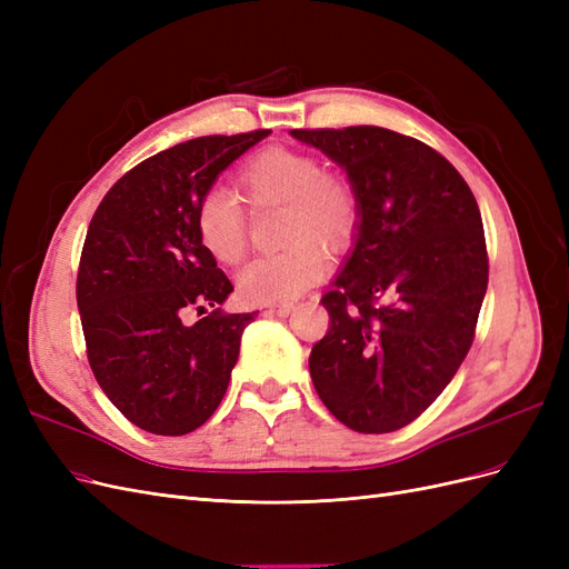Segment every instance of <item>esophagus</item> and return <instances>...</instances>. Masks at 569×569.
<instances>
[{
	"instance_id": "34e87169",
	"label": "esophagus",
	"mask_w": 569,
	"mask_h": 569,
	"mask_svg": "<svg viewBox=\"0 0 569 569\" xmlns=\"http://www.w3.org/2000/svg\"><path fill=\"white\" fill-rule=\"evenodd\" d=\"M291 311H295V303H270L266 306V313L274 318H287Z\"/></svg>"
}]
</instances>
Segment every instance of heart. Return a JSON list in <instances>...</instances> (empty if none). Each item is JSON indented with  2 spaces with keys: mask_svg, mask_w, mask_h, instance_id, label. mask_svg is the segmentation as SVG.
I'll return each mask as SVG.
<instances>
[{
  "mask_svg": "<svg viewBox=\"0 0 569 569\" xmlns=\"http://www.w3.org/2000/svg\"><path fill=\"white\" fill-rule=\"evenodd\" d=\"M237 192L251 209L284 206L282 242L278 253L253 258L237 274V289L247 301L287 303L322 280L327 258L313 242L343 244L358 218L353 189L337 176L325 173L311 153L270 147L251 157L234 178ZM197 232L216 261L232 266L249 244L247 213L230 192L211 189L197 206Z\"/></svg>",
  "mask_w": 569,
  "mask_h": 569,
  "instance_id": "1",
  "label": "heart"
}]
</instances>
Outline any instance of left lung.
Returning a JSON list of instances; mask_svg holds the SVG:
<instances>
[{"mask_svg":"<svg viewBox=\"0 0 569 569\" xmlns=\"http://www.w3.org/2000/svg\"><path fill=\"white\" fill-rule=\"evenodd\" d=\"M351 180L356 242L322 297L330 330L308 368L332 416L363 435L410 425L468 356L489 282L479 206L439 151L377 126L291 130Z\"/></svg>","mask_w":569,"mask_h":569,"instance_id":"1","label":"left lung"}]
</instances>
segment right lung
I'll return each instance as SVG.
<instances>
[{
    "label": "right lung",
    "mask_w": 569,
    "mask_h": 569,
    "mask_svg": "<svg viewBox=\"0 0 569 569\" xmlns=\"http://www.w3.org/2000/svg\"><path fill=\"white\" fill-rule=\"evenodd\" d=\"M268 134H209L159 151L120 178L92 216L76 284L88 360L109 401L144 432H194L228 391L256 313L218 308L232 282L201 244L197 206ZM206 305L214 308L206 319L181 320Z\"/></svg>",
    "instance_id": "add662e5"
}]
</instances>
